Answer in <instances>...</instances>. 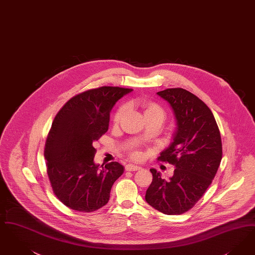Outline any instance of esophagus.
<instances>
[{
	"label": "esophagus",
	"instance_id": "1",
	"mask_svg": "<svg viewBox=\"0 0 255 255\" xmlns=\"http://www.w3.org/2000/svg\"><path fill=\"white\" fill-rule=\"evenodd\" d=\"M140 169H141L140 166H136V165H133V164H127L125 166L126 171H138Z\"/></svg>",
	"mask_w": 255,
	"mask_h": 255
}]
</instances>
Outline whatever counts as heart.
I'll use <instances>...</instances> for the list:
<instances>
[{"label": "heart", "instance_id": "obj_1", "mask_svg": "<svg viewBox=\"0 0 255 255\" xmlns=\"http://www.w3.org/2000/svg\"><path fill=\"white\" fill-rule=\"evenodd\" d=\"M138 105L142 111L143 117H144L145 121L150 120V119H157L160 122L163 121L166 114H165L163 108L158 103L152 102V101H148V100H140V101H138ZM124 112H125V108L121 107L115 114L114 123L116 124L120 123ZM132 156L134 159H138L140 157V153L134 152L132 153Z\"/></svg>", "mask_w": 255, "mask_h": 255}]
</instances>
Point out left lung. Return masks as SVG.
Segmentation results:
<instances>
[{
  "label": "left lung",
  "instance_id": "1",
  "mask_svg": "<svg viewBox=\"0 0 255 255\" xmlns=\"http://www.w3.org/2000/svg\"><path fill=\"white\" fill-rule=\"evenodd\" d=\"M170 104L176 122L173 140L158 157L175 167L163 179L151 169L153 181L145 200L165 214H181L193 208L212 184L222 159L220 132L210 108L191 92L169 88L156 93Z\"/></svg>",
  "mask_w": 255,
  "mask_h": 255
}]
</instances>
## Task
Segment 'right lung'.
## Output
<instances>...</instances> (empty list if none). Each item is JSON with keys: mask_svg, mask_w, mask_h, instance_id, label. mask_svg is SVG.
Listing matches in <instances>:
<instances>
[{"mask_svg": "<svg viewBox=\"0 0 255 255\" xmlns=\"http://www.w3.org/2000/svg\"><path fill=\"white\" fill-rule=\"evenodd\" d=\"M132 89L102 86L64 104L48 133L44 157L55 195L72 210L91 213L108 203L122 164L95 163L93 143L107 132L116 102Z\"/></svg>", "mask_w": 255, "mask_h": 255, "instance_id": "obj_1", "label": "right lung"}]
</instances>
